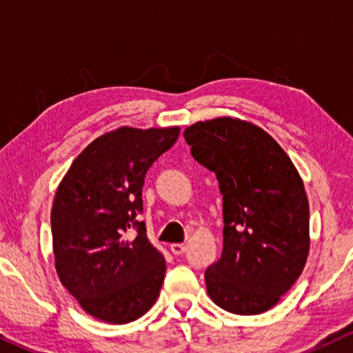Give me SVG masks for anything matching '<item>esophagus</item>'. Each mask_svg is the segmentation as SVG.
Instances as JSON below:
<instances>
[{"label": "esophagus", "mask_w": 353, "mask_h": 353, "mask_svg": "<svg viewBox=\"0 0 353 353\" xmlns=\"http://www.w3.org/2000/svg\"><path fill=\"white\" fill-rule=\"evenodd\" d=\"M170 250H172L173 255H183V254H185V250H186V245L185 244H172Z\"/></svg>", "instance_id": "1"}]
</instances>
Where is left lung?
<instances>
[{"label": "left lung", "mask_w": 353, "mask_h": 353, "mask_svg": "<svg viewBox=\"0 0 353 353\" xmlns=\"http://www.w3.org/2000/svg\"><path fill=\"white\" fill-rule=\"evenodd\" d=\"M223 196V250L205 270L207 292L236 315L276 305L305 267L308 199L291 159L262 128L220 117L183 133Z\"/></svg>", "instance_id": "left-lung-1"}]
</instances>
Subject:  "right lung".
<instances>
[{
  "mask_svg": "<svg viewBox=\"0 0 353 353\" xmlns=\"http://www.w3.org/2000/svg\"><path fill=\"white\" fill-rule=\"evenodd\" d=\"M178 134V127L105 133L80 152L57 188L51 210L56 272L98 320L125 325L159 297L165 260L137 216L144 176ZM132 228L137 234L128 236Z\"/></svg>",
  "mask_w": 353,
  "mask_h": 353,
  "instance_id": "add662e5",
  "label": "right lung"
}]
</instances>
